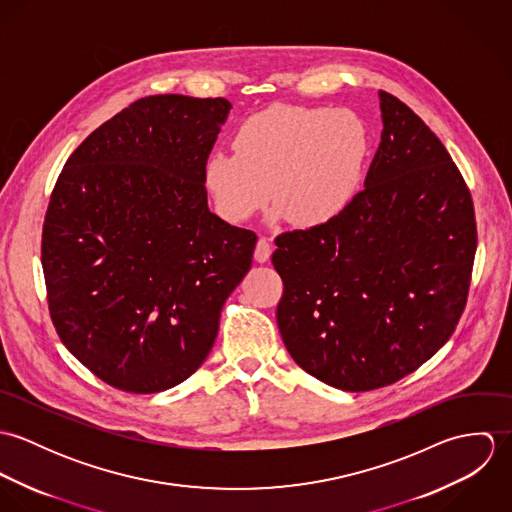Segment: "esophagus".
<instances>
[{"label": "esophagus", "mask_w": 512, "mask_h": 512, "mask_svg": "<svg viewBox=\"0 0 512 512\" xmlns=\"http://www.w3.org/2000/svg\"><path fill=\"white\" fill-rule=\"evenodd\" d=\"M270 254H272V244H270V240H268V238H264V236H260V238H258V242H256L254 260H256V262H260V264H264V262H268V260H270Z\"/></svg>", "instance_id": "obj_1"}]
</instances>
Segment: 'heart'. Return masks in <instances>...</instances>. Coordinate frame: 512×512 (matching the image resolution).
<instances>
[{
    "label": "heart",
    "mask_w": 512,
    "mask_h": 512,
    "mask_svg": "<svg viewBox=\"0 0 512 512\" xmlns=\"http://www.w3.org/2000/svg\"><path fill=\"white\" fill-rule=\"evenodd\" d=\"M234 153L213 151L203 183L220 217L246 220L272 199L274 217L299 228L339 219L365 181L370 134L349 108L272 106L246 118Z\"/></svg>",
    "instance_id": "obj_1"
}]
</instances>
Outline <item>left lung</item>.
Instances as JSON below:
<instances>
[{
  "label": "left lung",
  "mask_w": 512,
  "mask_h": 512,
  "mask_svg": "<svg viewBox=\"0 0 512 512\" xmlns=\"http://www.w3.org/2000/svg\"><path fill=\"white\" fill-rule=\"evenodd\" d=\"M378 100L365 189L339 219L280 234L272 254L288 353L345 392L388 386L438 353L477 250L471 195L447 149L396 96L378 90Z\"/></svg>",
  "instance_id": "obj_1"
}]
</instances>
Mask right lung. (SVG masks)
Listing matches in <instances>:
<instances>
[{
    "mask_svg": "<svg viewBox=\"0 0 512 512\" xmlns=\"http://www.w3.org/2000/svg\"><path fill=\"white\" fill-rule=\"evenodd\" d=\"M232 104L147 96L65 163L43 224L55 329L90 372L134 394L205 363L220 309L252 266L256 234L209 211L203 165Z\"/></svg>",
    "mask_w": 512,
    "mask_h": 512,
    "instance_id": "add662e5",
    "label": "right lung"
}]
</instances>
